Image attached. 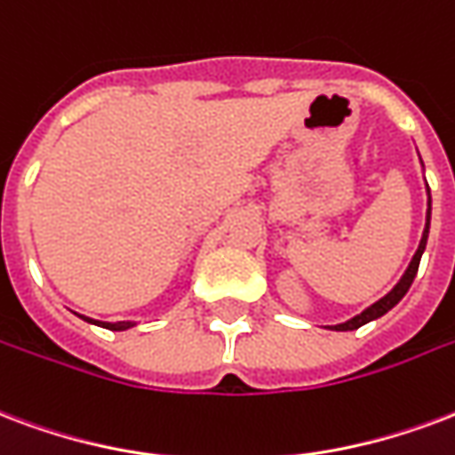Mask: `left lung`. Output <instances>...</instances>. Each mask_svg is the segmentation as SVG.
I'll return each instance as SVG.
<instances>
[{"label": "left lung", "instance_id": "1", "mask_svg": "<svg viewBox=\"0 0 455 455\" xmlns=\"http://www.w3.org/2000/svg\"><path fill=\"white\" fill-rule=\"evenodd\" d=\"M432 204V201H429ZM432 211V208H429ZM429 211H427V228H425V235H422V242H419L418 251H415V256H412V261H410L408 271H405V275L401 278V283L395 285L391 292L386 297H381L377 305H371L370 309H364V312L360 314V316H355V319L345 321V323H338V326H331V329L336 331H355L360 329V326H364V323H370V321L379 319V316H384L388 309H394L398 302L403 299V295L408 292L410 285H412V280H415V275H418V268H419V259H422V251H425V244H427V235H429Z\"/></svg>", "mask_w": 455, "mask_h": 455}]
</instances>
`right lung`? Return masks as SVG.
Instances as JSON below:
<instances>
[{
	"mask_svg": "<svg viewBox=\"0 0 455 455\" xmlns=\"http://www.w3.org/2000/svg\"><path fill=\"white\" fill-rule=\"evenodd\" d=\"M85 319V316H84ZM85 321H91V323H98V326H102V329H110V331H124L129 329L132 323L129 321H117V323H105V321H93V319H85Z\"/></svg>",
	"mask_w": 455,
	"mask_h": 455,
	"instance_id": "right-lung-1",
	"label": "right lung"
}]
</instances>
